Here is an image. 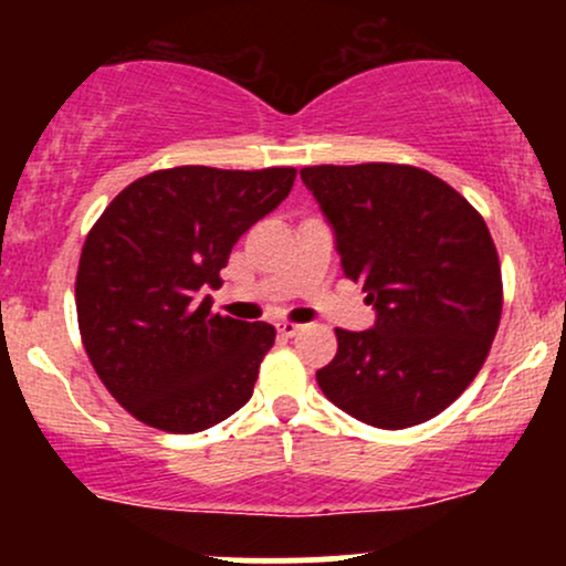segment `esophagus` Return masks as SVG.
<instances>
[{
  "label": "esophagus",
  "instance_id": "1",
  "mask_svg": "<svg viewBox=\"0 0 566 566\" xmlns=\"http://www.w3.org/2000/svg\"><path fill=\"white\" fill-rule=\"evenodd\" d=\"M279 335L282 337H295L297 333H301V324H292V322H279L276 324Z\"/></svg>",
  "mask_w": 566,
  "mask_h": 566
}]
</instances>
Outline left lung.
<instances>
[{
  "label": "left lung",
  "mask_w": 566,
  "mask_h": 566,
  "mask_svg": "<svg viewBox=\"0 0 566 566\" xmlns=\"http://www.w3.org/2000/svg\"><path fill=\"white\" fill-rule=\"evenodd\" d=\"M301 178L333 229L343 274L375 324L335 329L322 394L361 423L399 431L469 388L495 340L503 282L484 218L437 175L407 165H319Z\"/></svg>",
  "instance_id": "obj_1"
}]
</instances>
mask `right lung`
<instances>
[{"mask_svg": "<svg viewBox=\"0 0 566 566\" xmlns=\"http://www.w3.org/2000/svg\"><path fill=\"white\" fill-rule=\"evenodd\" d=\"M295 167H172L106 207L76 271V316L97 378L140 423L197 433L250 401L276 329L212 314L233 244L276 210Z\"/></svg>", "mask_w": 566, "mask_h": 566, "instance_id": "add662e5", "label": "right lung"}]
</instances>
